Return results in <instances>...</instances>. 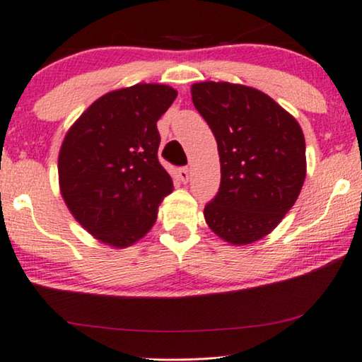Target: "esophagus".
Instances as JSON below:
<instances>
[{
  "label": "esophagus",
  "mask_w": 362,
  "mask_h": 362,
  "mask_svg": "<svg viewBox=\"0 0 362 362\" xmlns=\"http://www.w3.org/2000/svg\"><path fill=\"white\" fill-rule=\"evenodd\" d=\"M179 177L183 183H188V180H190V172H188V167H182V169H179Z\"/></svg>",
  "instance_id": "34e87169"
}]
</instances>
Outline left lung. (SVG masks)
I'll use <instances>...</instances> for the list:
<instances>
[{
    "label": "left lung",
    "mask_w": 362,
    "mask_h": 362,
    "mask_svg": "<svg viewBox=\"0 0 362 362\" xmlns=\"http://www.w3.org/2000/svg\"><path fill=\"white\" fill-rule=\"evenodd\" d=\"M192 100L218 143L221 187L204 206L213 233L230 245L263 239L293 208L305 180L298 120L262 90L204 81Z\"/></svg>",
    "instance_id": "1"
}]
</instances>
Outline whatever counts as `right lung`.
<instances>
[{
  "label": "right lung",
  "mask_w": 362,
  "mask_h": 362,
  "mask_svg": "<svg viewBox=\"0 0 362 362\" xmlns=\"http://www.w3.org/2000/svg\"><path fill=\"white\" fill-rule=\"evenodd\" d=\"M165 84H134L99 97L73 123L58 156L62 197L102 244L125 249L149 233L174 190L159 164L158 120L175 100Z\"/></svg>",
  "instance_id": "add662e5"
}]
</instances>
